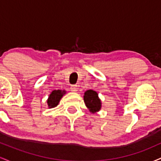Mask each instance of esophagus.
I'll list each match as a JSON object with an SVG mask.
<instances>
[{"instance_id":"esophagus-1","label":"esophagus","mask_w":161,"mask_h":161,"mask_svg":"<svg viewBox=\"0 0 161 161\" xmlns=\"http://www.w3.org/2000/svg\"><path fill=\"white\" fill-rule=\"evenodd\" d=\"M70 90L73 92H77V86H72L71 87H70Z\"/></svg>"}]
</instances>
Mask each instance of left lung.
<instances>
[{"mask_svg": "<svg viewBox=\"0 0 161 161\" xmlns=\"http://www.w3.org/2000/svg\"><path fill=\"white\" fill-rule=\"evenodd\" d=\"M84 101L87 108L92 113L99 111L101 109V103L98 98V95L93 90H88L85 92Z\"/></svg>", "mask_w": 161, "mask_h": 161, "instance_id": "8db88e82", "label": "left lung"}]
</instances>
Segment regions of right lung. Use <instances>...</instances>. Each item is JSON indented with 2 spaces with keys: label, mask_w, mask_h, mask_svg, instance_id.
Instances as JSON below:
<instances>
[{
  "label": "right lung",
  "mask_w": 161,
  "mask_h": 161,
  "mask_svg": "<svg viewBox=\"0 0 161 161\" xmlns=\"http://www.w3.org/2000/svg\"><path fill=\"white\" fill-rule=\"evenodd\" d=\"M64 94H65V91L62 92L61 90H54L51 92L47 100V104L49 108H51L56 107Z\"/></svg>",
  "instance_id": "obj_1"
}]
</instances>
